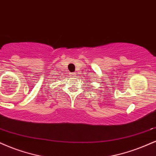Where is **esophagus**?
<instances>
[{"label":"esophagus","mask_w":156,"mask_h":156,"mask_svg":"<svg viewBox=\"0 0 156 156\" xmlns=\"http://www.w3.org/2000/svg\"><path fill=\"white\" fill-rule=\"evenodd\" d=\"M76 73H70V76H72V77H75V76H76Z\"/></svg>","instance_id":"1"}]
</instances>
